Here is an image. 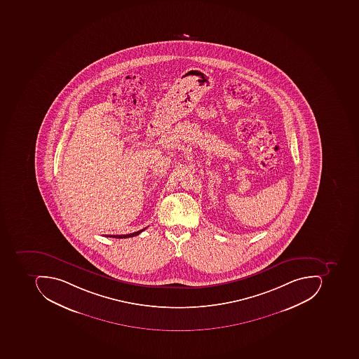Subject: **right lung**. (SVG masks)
I'll list each match as a JSON object with an SVG mask.
<instances>
[{
    "instance_id": "add662e5",
    "label": "right lung",
    "mask_w": 359,
    "mask_h": 359,
    "mask_svg": "<svg viewBox=\"0 0 359 359\" xmlns=\"http://www.w3.org/2000/svg\"><path fill=\"white\" fill-rule=\"evenodd\" d=\"M147 229V227H146ZM146 229H142V230L138 231V232L130 233V234L126 235H106L107 237H113V238H127V237H134L137 236V235L140 234L142 231L146 230Z\"/></svg>"
}]
</instances>
